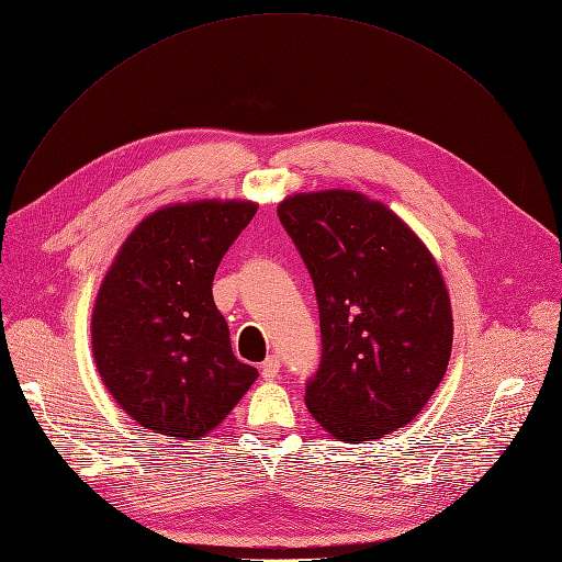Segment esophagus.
<instances>
[{
    "instance_id": "34e87169",
    "label": "esophagus",
    "mask_w": 562,
    "mask_h": 562,
    "mask_svg": "<svg viewBox=\"0 0 562 562\" xmlns=\"http://www.w3.org/2000/svg\"><path fill=\"white\" fill-rule=\"evenodd\" d=\"M280 356H269V359L262 363V379H267V381H273L276 376H278V372H280Z\"/></svg>"
}]
</instances>
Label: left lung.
Segmentation results:
<instances>
[{"instance_id":"obj_1","label":"left lung","mask_w":562,"mask_h":562,"mask_svg":"<svg viewBox=\"0 0 562 562\" xmlns=\"http://www.w3.org/2000/svg\"><path fill=\"white\" fill-rule=\"evenodd\" d=\"M278 217L321 314V366L304 385L310 413L353 443L411 424L452 347L450 297L432 255L383 203L351 190L286 196Z\"/></svg>"}]
</instances>
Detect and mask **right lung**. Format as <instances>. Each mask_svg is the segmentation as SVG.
<instances>
[{"label": "right lung", "mask_w": 562, "mask_h": 562, "mask_svg": "<svg viewBox=\"0 0 562 562\" xmlns=\"http://www.w3.org/2000/svg\"><path fill=\"white\" fill-rule=\"evenodd\" d=\"M258 206L177 203L121 246L91 316L95 368L123 411L161 435L211 432L258 379L235 359L213 280Z\"/></svg>", "instance_id": "1"}]
</instances>
